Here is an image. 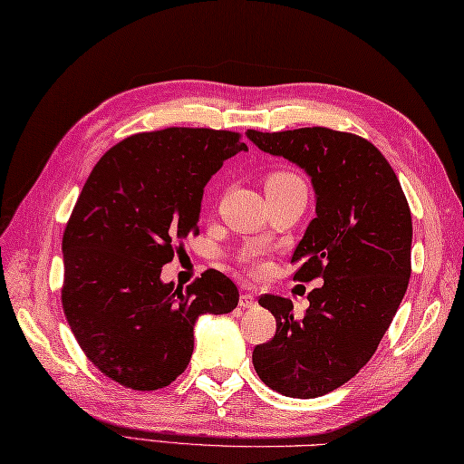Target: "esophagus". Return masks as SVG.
<instances>
[{
	"mask_svg": "<svg viewBox=\"0 0 464 464\" xmlns=\"http://www.w3.org/2000/svg\"><path fill=\"white\" fill-rule=\"evenodd\" d=\"M240 308H256L258 306V302H256V298H254V295H248V292H244V295L240 296Z\"/></svg>",
	"mask_w": 464,
	"mask_h": 464,
	"instance_id": "1",
	"label": "esophagus"
}]
</instances>
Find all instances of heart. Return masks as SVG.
<instances>
[{"instance_id": "heart-1", "label": "heart", "mask_w": 464, "mask_h": 464, "mask_svg": "<svg viewBox=\"0 0 464 464\" xmlns=\"http://www.w3.org/2000/svg\"><path fill=\"white\" fill-rule=\"evenodd\" d=\"M295 182H302V179L290 172H274L266 178V186H285V184H295ZM246 260H248L254 268L260 266V262L256 256H254V254H250Z\"/></svg>"}]
</instances>
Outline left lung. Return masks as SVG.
Instances as JSON below:
<instances>
[{
	"instance_id": "8db88e82",
	"label": "left lung",
	"mask_w": 464,
	"mask_h": 464,
	"mask_svg": "<svg viewBox=\"0 0 464 464\" xmlns=\"http://www.w3.org/2000/svg\"><path fill=\"white\" fill-rule=\"evenodd\" d=\"M262 152L308 174L316 218L298 242L296 280L323 278L296 318L292 300L264 295L276 334L252 353L260 381L292 399H316L371 361L411 278L412 218L399 178L371 141L328 128L248 130Z\"/></svg>"
}]
</instances>
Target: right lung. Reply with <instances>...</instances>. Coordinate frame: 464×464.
<instances>
[{
  "mask_svg": "<svg viewBox=\"0 0 464 464\" xmlns=\"http://www.w3.org/2000/svg\"><path fill=\"white\" fill-rule=\"evenodd\" d=\"M246 150L234 131L168 128L126 138L92 169L62 240V306L111 381L164 389L190 362L198 316L238 306V288L218 270L186 292L160 274L176 244L198 234L204 186Z\"/></svg>",
  "mask_w": 464,
  "mask_h": 464,
  "instance_id": "obj_1",
  "label": "right lung"
}]
</instances>
